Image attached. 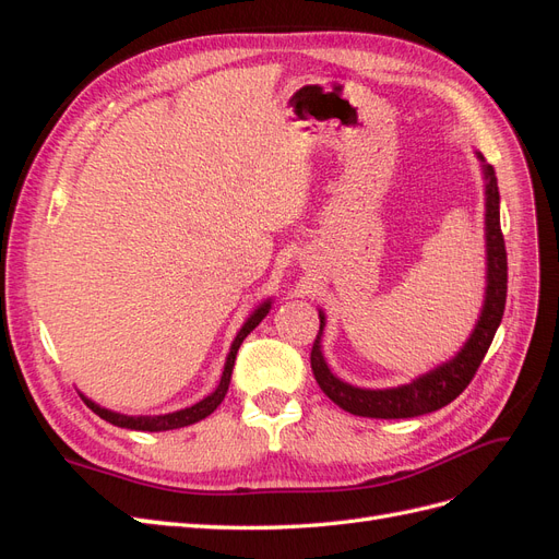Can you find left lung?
Returning <instances> with one entry per match:
<instances>
[{"instance_id": "8db88e82", "label": "left lung", "mask_w": 559, "mask_h": 559, "mask_svg": "<svg viewBox=\"0 0 559 559\" xmlns=\"http://www.w3.org/2000/svg\"><path fill=\"white\" fill-rule=\"evenodd\" d=\"M485 175V253H487V286L483 310L476 321V329L471 331L464 347L454 357L441 366H436L429 373L415 378L408 384L392 389H361L343 382L331 373V368L321 354V329L326 324V317L319 310V333L312 345L310 364L317 384L335 405L359 417L376 419H403L427 415L443 408L450 401L460 396L468 382L476 376L480 361L495 341V333L501 324L506 308V284H509V263H506V245L499 222V186L495 167L487 165L478 154Z\"/></svg>"}]
</instances>
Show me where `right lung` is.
Instances as JSON below:
<instances>
[{
	"label": "right lung",
	"mask_w": 559,
	"mask_h": 559,
	"mask_svg": "<svg viewBox=\"0 0 559 559\" xmlns=\"http://www.w3.org/2000/svg\"><path fill=\"white\" fill-rule=\"evenodd\" d=\"M267 312H270V298H267L265 302H261V306L249 314V319L245 321L242 329L238 331V335H235V341H233L230 352H228V357H226L222 382H218V386L214 389V392H212L210 396L198 401L195 405H191V408H183V411H177V413H167V415H140V417H130V415H121V413H114V411H107V408H99L97 403H93L91 399H86L83 394H81V399H83V403H86L95 415L107 419L109 425H114V427L134 429V431H170V429H181V427L195 425V421H200V419H205L207 415H212V413L218 408V403L224 401V396H226V392H228V384H230V373H233V366H235V357H238V349H240L245 337L261 324L263 317H265Z\"/></svg>",
	"instance_id": "right-lung-1"
}]
</instances>
